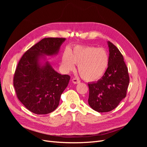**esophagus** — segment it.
I'll return each mask as SVG.
<instances>
[{"instance_id":"obj_1","label":"esophagus","mask_w":147,"mask_h":147,"mask_svg":"<svg viewBox=\"0 0 147 147\" xmlns=\"http://www.w3.org/2000/svg\"><path fill=\"white\" fill-rule=\"evenodd\" d=\"M72 82L74 84H78L80 82V80L77 78H72Z\"/></svg>"}]
</instances>
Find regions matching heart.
<instances>
[{
  "label": "heart",
  "instance_id": "b5f03b06",
  "mask_svg": "<svg viewBox=\"0 0 147 147\" xmlns=\"http://www.w3.org/2000/svg\"><path fill=\"white\" fill-rule=\"evenodd\" d=\"M109 64V55L105 48L92 46H77L66 50L62 64L67 71L75 69L78 64V72L84 80L94 82L103 76Z\"/></svg>",
  "mask_w": 147,
  "mask_h": 147
}]
</instances>
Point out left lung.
<instances>
[{
  "instance_id": "left-lung-1",
  "label": "left lung",
  "mask_w": 147,
  "mask_h": 147,
  "mask_svg": "<svg viewBox=\"0 0 147 147\" xmlns=\"http://www.w3.org/2000/svg\"><path fill=\"white\" fill-rule=\"evenodd\" d=\"M109 64L102 77L96 82L88 83V104L96 112H110L126 96L129 83L128 69L121 52L108 42Z\"/></svg>"
}]
</instances>
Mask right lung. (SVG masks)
<instances>
[{"label": "right lung", "instance_id": "obj_1", "mask_svg": "<svg viewBox=\"0 0 147 147\" xmlns=\"http://www.w3.org/2000/svg\"><path fill=\"white\" fill-rule=\"evenodd\" d=\"M65 38H45L26 51L16 67L13 77L18 98L26 109L37 115L53 112L59 104L62 93L70 77L61 75L48 62L40 65L43 55H53L59 51Z\"/></svg>", "mask_w": 147, "mask_h": 147}]
</instances>
